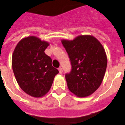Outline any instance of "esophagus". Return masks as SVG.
Here are the masks:
<instances>
[{"mask_svg": "<svg viewBox=\"0 0 125 125\" xmlns=\"http://www.w3.org/2000/svg\"><path fill=\"white\" fill-rule=\"evenodd\" d=\"M59 73H62V68L61 67H60L59 68Z\"/></svg>", "mask_w": 125, "mask_h": 125, "instance_id": "34e87169", "label": "esophagus"}]
</instances>
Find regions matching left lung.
<instances>
[{"mask_svg":"<svg viewBox=\"0 0 125 125\" xmlns=\"http://www.w3.org/2000/svg\"><path fill=\"white\" fill-rule=\"evenodd\" d=\"M61 42L72 64V70L65 75L69 90L79 97L89 96L98 89L105 74L107 57L103 46L88 35Z\"/></svg>","mask_w":125,"mask_h":125,"instance_id":"1","label":"left lung"}]
</instances>
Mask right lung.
Returning a JSON list of instances; mask_svg holds the SVG:
<instances>
[{
    "label": "right lung",
    "mask_w": 125,
    "mask_h": 125,
    "mask_svg": "<svg viewBox=\"0 0 125 125\" xmlns=\"http://www.w3.org/2000/svg\"><path fill=\"white\" fill-rule=\"evenodd\" d=\"M49 44L35 36H28L18 42L12 55V68L18 84L33 97L46 94L59 73L44 53Z\"/></svg>",
    "instance_id": "add662e5"
}]
</instances>
